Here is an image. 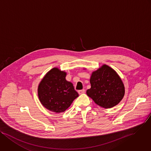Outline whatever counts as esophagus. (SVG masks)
I'll list each match as a JSON object with an SVG mask.
<instances>
[{
  "label": "esophagus",
  "instance_id": "34e87169",
  "mask_svg": "<svg viewBox=\"0 0 151 151\" xmlns=\"http://www.w3.org/2000/svg\"><path fill=\"white\" fill-rule=\"evenodd\" d=\"M85 92V90L84 89H83V90H78V93L79 95H81L83 93H84Z\"/></svg>",
  "mask_w": 151,
  "mask_h": 151
}]
</instances>
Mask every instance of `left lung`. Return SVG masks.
<instances>
[{
    "label": "left lung",
    "instance_id": "8db88e82",
    "mask_svg": "<svg viewBox=\"0 0 151 151\" xmlns=\"http://www.w3.org/2000/svg\"><path fill=\"white\" fill-rule=\"evenodd\" d=\"M90 83L91 87L87 90V96L102 108L116 106L124 96L125 87L122 78L106 64L92 72Z\"/></svg>",
    "mask_w": 151,
    "mask_h": 151
}]
</instances>
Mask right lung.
Returning a JSON list of instances; mask_svg holds the SVG:
<instances>
[{"mask_svg": "<svg viewBox=\"0 0 151 151\" xmlns=\"http://www.w3.org/2000/svg\"><path fill=\"white\" fill-rule=\"evenodd\" d=\"M66 76L65 71L53 68L45 74L38 86L40 103L52 112H64L78 96L73 83L66 80Z\"/></svg>", "mask_w": 151, "mask_h": 151, "instance_id": "obj_1", "label": "right lung"}]
</instances>
